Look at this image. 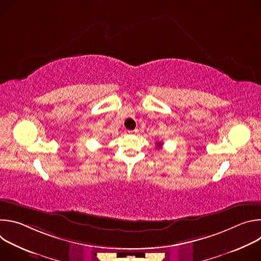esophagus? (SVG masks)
Wrapping results in <instances>:
<instances>
[{
    "instance_id": "34e87169",
    "label": "esophagus",
    "mask_w": 261,
    "mask_h": 261,
    "mask_svg": "<svg viewBox=\"0 0 261 261\" xmlns=\"http://www.w3.org/2000/svg\"><path fill=\"white\" fill-rule=\"evenodd\" d=\"M128 133H129V134H136V133H138V129H134V130H129V131H128Z\"/></svg>"
}]
</instances>
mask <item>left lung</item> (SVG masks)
<instances>
[{
	"instance_id": "1",
	"label": "left lung",
	"mask_w": 261,
	"mask_h": 261,
	"mask_svg": "<svg viewBox=\"0 0 261 261\" xmlns=\"http://www.w3.org/2000/svg\"><path fill=\"white\" fill-rule=\"evenodd\" d=\"M157 145H158V146H159V147H160V146H161V145H162V142H157Z\"/></svg>"
}]
</instances>
